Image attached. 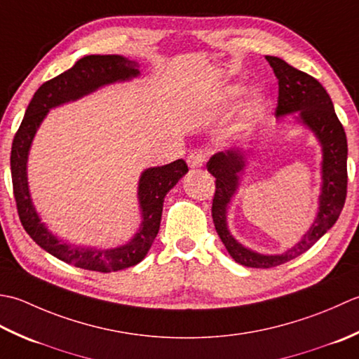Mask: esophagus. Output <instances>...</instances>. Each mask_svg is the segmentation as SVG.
<instances>
[{
  "label": "esophagus",
  "mask_w": 359,
  "mask_h": 359,
  "mask_svg": "<svg viewBox=\"0 0 359 359\" xmlns=\"http://www.w3.org/2000/svg\"><path fill=\"white\" fill-rule=\"evenodd\" d=\"M208 159V151L204 149H194L192 151L187 155V164L192 169H196V167H201Z\"/></svg>",
  "instance_id": "obj_1"
}]
</instances>
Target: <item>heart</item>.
<instances>
[{
    "label": "heart",
    "mask_w": 359,
    "mask_h": 359,
    "mask_svg": "<svg viewBox=\"0 0 359 359\" xmlns=\"http://www.w3.org/2000/svg\"><path fill=\"white\" fill-rule=\"evenodd\" d=\"M231 93H232V94H236V93H238V90H232Z\"/></svg>",
    "instance_id": "b5f03b06"
}]
</instances>
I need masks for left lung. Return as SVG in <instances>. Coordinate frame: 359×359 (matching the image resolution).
<instances>
[{
  "mask_svg": "<svg viewBox=\"0 0 359 359\" xmlns=\"http://www.w3.org/2000/svg\"><path fill=\"white\" fill-rule=\"evenodd\" d=\"M269 67L279 80L277 116L299 111L301 119L318 136L323 145V194L319 212L302 241L280 255H262L237 243L226 226V208L236 192L238 173L243 170L246 151L241 149L220 151L208 163V172L215 177V194L212 200V218L231 257L243 266L274 268L309 251L338 220L347 196V137L342 123L334 113L333 102L316 79L292 68L279 57L266 55Z\"/></svg>",
  "mask_w": 359,
  "mask_h": 359,
  "instance_id": "obj_1",
  "label": "left lung"
}]
</instances>
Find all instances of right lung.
Wrapping results in <instances>:
<instances>
[{"mask_svg":"<svg viewBox=\"0 0 359 359\" xmlns=\"http://www.w3.org/2000/svg\"><path fill=\"white\" fill-rule=\"evenodd\" d=\"M137 74V63L121 55H86L80 58L74 63V67L48 80L36 90L12 142L11 172L13 196H15L18 217L25 231L36 245L53 254L54 257L77 268L90 269V271H121V269L135 266L145 257L159 231L165 195L189 170L186 161L177 159L170 164L153 167L142 173L137 192L144 218L142 228L127 245L114 248V250L96 251L63 243L40 222L27 189V153L35 131L45 119L49 108L76 100L97 90L102 85L113 83L116 80H127Z\"/></svg>","mask_w":359,"mask_h":359,"instance_id":"1","label":"right lung"}]
</instances>
